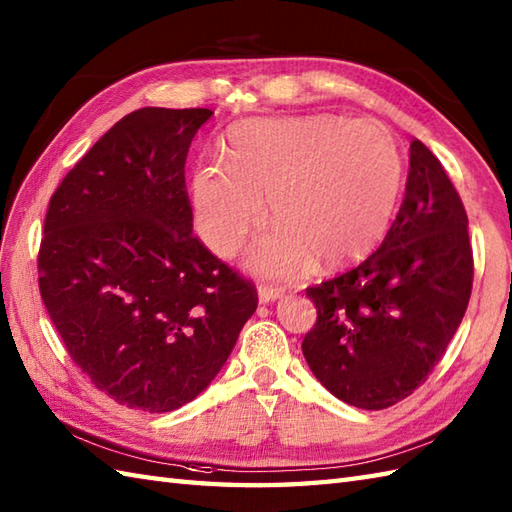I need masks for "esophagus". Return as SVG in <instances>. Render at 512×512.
Listing matches in <instances>:
<instances>
[{"instance_id":"34e87169","label":"esophagus","mask_w":512,"mask_h":512,"mask_svg":"<svg viewBox=\"0 0 512 512\" xmlns=\"http://www.w3.org/2000/svg\"><path fill=\"white\" fill-rule=\"evenodd\" d=\"M281 294H283L281 288H272V285H259V301H261V303L277 301Z\"/></svg>"}]
</instances>
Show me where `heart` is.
<instances>
[{
  "label": "heart",
  "mask_w": 512,
  "mask_h": 512,
  "mask_svg": "<svg viewBox=\"0 0 512 512\" xmlns=\"http://www.w3.org/2000/svg\"><path fill=\"white\" fill-rule=\"evenodd\" d=\"M224 165L194 174L196 229L213 253L231 257L268 218L275 224L251 266L299 275L316 259L336 268L382 242L395 213L403 163L395 137L375 120L307 115L248 120L229 130Z\"/></svg>",
  "instance_id": "obj_1"
}]
</instances>
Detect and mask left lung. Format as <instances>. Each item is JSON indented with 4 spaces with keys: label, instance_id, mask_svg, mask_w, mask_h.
<instances>
[{
    "label": "left lung",
    "instance_id": "1",
    "mask_svg": "<svg viewBox=\"0 0 512 512\" xmlns=\"http://www.w3.org/2000/svg\"><path fill=\"white\" fill-rule=\"evenodd\" d=\"M467 224L441 161L414 139L406 196L382 246L360 266L305 290L316 323L301 347L331 395L384 410L425 384L471 299Z\"/></svg>",
    "mask_w": 512,
    "mask_h": 512
}]
</instances>
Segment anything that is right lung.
I'll return each mask as SVG.
<instances>
[{
  "label": "right lung",
  "mask_w": 512,
  "mask_h": 512,
  "mask_svg": "<svg viewBox=\"0 0 512 512\" xmlns=\"http://www.w3.org/2000/svg\"><path fill=\"white\" fill-rule=\"evenodd\" d=\"M209 109L146 106L95 141L50 198L39 290L69 358L126 408L196 399L257 310L253 281L194 235L185 159Z\"/></svg>",
  "instance_id": "obj_1"
}]
</instances>
